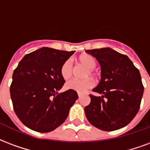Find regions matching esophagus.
I'll return each mask as SVG.
<instances>
[{"label":"esophagus","instance_id":"esophagus-1","mask_svg":"<svg viewBox=\"0 0 150 150\" xmlns=\"http://www.w3.org/2000/svg\"><path fill=\"white\" fill-rule=\"evenodd\" d=\"M78 96H79V98H80V97H81V94H79V93H78Z\"/></svg>","mask_w":150,"mask_h":150}]
</instances>
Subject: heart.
Here are the masks:
<instances>
[{
  "label": "heart",
  "mask_w": 150,
  "mask_h": 150,
  "mask_svg": "<svg viewBox=\"0 0 150 150\" xmlns=\"http://www.w3.org/2000/svg\"><path fill=\"white\" fill-rule=\"evenodd\" d=\"M77 61H78L79 64L86 67L88 69V71H86L85 75H84L85 78L88 77L90 75L92 77L96 76V74H95L94 69L96 67L97 62H96V59L93 55H90V54H82L77 57ZM72 74H73L72 64H71L69 60L64 61L60 67L61 76L67 80V79H68L71 77ZM93 86H94V81L90 78L84 79L82 80L71 79V80L67 82L66 84H65L66 89L75 91L78 93H85L87 90L91 88Z\"/></svg>",
  "instance_id": "1"
}]
</instances>
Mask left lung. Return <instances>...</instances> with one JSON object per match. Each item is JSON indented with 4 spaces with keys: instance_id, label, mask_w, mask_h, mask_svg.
Masks as SVG:
<instances>
[{
    "instance_id": "left-lung-1",
    "label": "left lung",
    "mask_w": 150,
    "mask_h": 150,
    "mask_svg": "<svg viewBox=\"0 0 150 150\" xmlns=\"http://www.w3.org/2000/svg\"><path fill=\"white\" fill-rule=\"evenodd\" d=\"M101 66V80L85 107L89 122L104 131L128 125L139 110L144 92L140 72L126 55L110 47L86 50Z\"/></svg>"
}]
</instances>
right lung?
Wrapping results in <instances>:
<instances>
[{"label": "right lung", "instance_id": "right-lung-1", "mask_svg": "<svg viewBox=\"0 0 150 150\" xmlns=\"http://www.w3.org/2000/svg\"><path fill=\"white\" fill-rule=\"evenodd\" d=\"M74 52L42 47L20 61L13 71L10 95L14 111L24 126L47 133L66 120L78 95L71 90L59 93L65 83L60 67Z\"/></svg>", "mask_w": 150, "mask_h": 150}]
</instances>
